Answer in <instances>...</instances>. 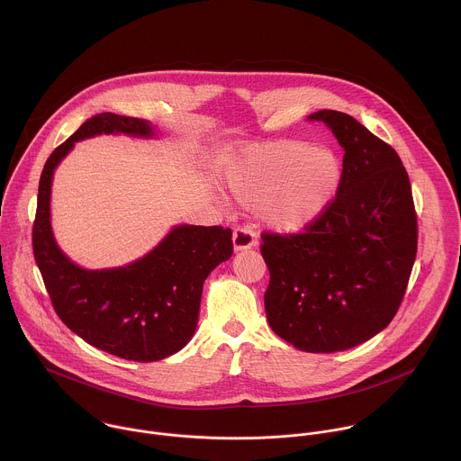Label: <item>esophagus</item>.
I'll use <instances>...</instances> for the list:
<instances>
[{
  "label": "esophagus",
  "mask_w": 461,
  "mask_h": 461,
  "mask_svg": "<svg viewBox=\"0 0 461 461\" xmlns=\"http://www.w3.org/2000/svg\"><path fill=\"white\" fill-rule=\"evenodd\" d=\"M256 246V235L249 228H239L233 233V250H248Z\"/></svg>",
  "instance_id": "34e87169"
}]
</instances>
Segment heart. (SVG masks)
<instances>
[{"mask_svg":"<svg viewBox=\"0 0 461 461\" xmlns=\"http://www.w3.org/2000/svg\"><path fill=\"white\" fill-rule=\"evenodd\" d=\"M219 180L233 202L258 209L272 231L298 235L331 209L344 167L330 147L274 140L228 154L221 161Z\"/></svg>","mask_w":461,"mask_h":461,"instance_id":"heart-1","label":"heart"}]
</instances>
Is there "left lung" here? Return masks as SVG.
I'll use <instances>...</instances> for the list:
<instances>
[{"instance_id": "left-lung-1", "label": "left lung", "mask_w": 461, "mask_h": 461, "mask_svg": "<svg viewBox=\"0 0 461 461\" xmlns=\"http://www.w3.org/2000/svg\"><path fill=\"white\" fill-rule=\"evenodd\" d=\"M344 149V180L328 213L300 235H263L270 328L305 353L356 348L394 318L418 249L407 172L388 143L355 117L319 110Z\"/></svg>"}]
</instances>
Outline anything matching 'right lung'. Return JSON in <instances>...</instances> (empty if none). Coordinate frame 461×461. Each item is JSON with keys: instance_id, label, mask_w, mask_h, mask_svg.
Wrapping results in <instances>:
<instances>
[{"instance_id": "right-lung-1", "label": "right lung", "mask_w": 461, "mask_h": 461, "mask_svg": "<svg viewBox=\"0 0 461 461\" xmlns=\"http://www.w3.org/2000/svg\"><path fill=\"white\" fill-rule=\"evenodd\" d=\"M100 135L158 139L150 121L117 113L87 119L47 159L33 224V252L59 319L87 344L131 361H159L193 339L203 283L233 254L231 230L177 224L145 256L89 270L61 250L50 224L52 178L75 143Z\"/></svg>"}]
</instances>
